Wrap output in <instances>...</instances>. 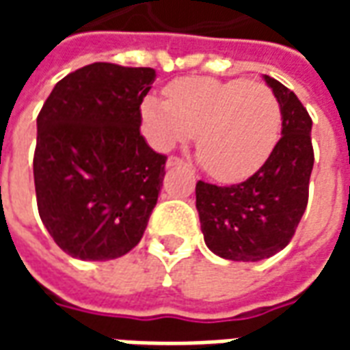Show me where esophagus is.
<instances>
[{
  "mask_svg": "<svg viewBox=\"0 0 350 350\" xmlns=\"http://www.w3.org/2000/svg\"><path fill=\"white\" fill-rule=\"evenodd\" d=\"M185 165V161L180 159V157H176V155H170L167 159V168H172V167H182Z\"/></svg>",
  "mask_w": 350,
  "mask_h": 350,
  "instance_id": "esophagus-1",
  "label": "esophagus"
}]
</instances>
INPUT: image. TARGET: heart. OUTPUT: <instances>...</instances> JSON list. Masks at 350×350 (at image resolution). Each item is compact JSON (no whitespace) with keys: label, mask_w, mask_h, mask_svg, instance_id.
I'll return each instance as SVG.
<instances>
[{"label":"heart","mask_w":350,"mask_h":350,"mask_svg":"<svg viewBox=\"0 0 350 350\" xmlns=\"http://www.w3.org/2000/svg\"><path fill=\"white\" fill-rule=\"evenodd\" d=\"M165 95L167 103L150 95L140 105L146 138L167 152L195 135L198 159L219 182L247 180L278 146L281 105L260 82L189 77Z\"/></svg>","instance_id":"heart-1"}]
</instances>
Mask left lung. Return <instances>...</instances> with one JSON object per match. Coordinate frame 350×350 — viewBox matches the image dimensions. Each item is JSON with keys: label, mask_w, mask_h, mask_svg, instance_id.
<instances>
[{"label": "left lung", "mask_w": 350, "mask_h": 350, "mask_svg": "<svg viewBox=\"0 0 350 350\" xmlns=\"http://www.w3.org/2000/svg\"><path fill=\"white\" fill-rule=\"evenodd\" d=\"M281 105V135L270 159L245 182L197 183V210L206 245L227 260L257 262L285 250L306 212L313 170L311 118L300 99L264 75Z\"/></svg>", "instance_id": "1"}]
</instances>
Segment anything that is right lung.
I'll return each mask as SVG.
<instances>
[{
	"mask_svg": "<svg viewBox=\"0 0 350 350\" xmlns=\"http://www.w3.org/2000/svg\"><path fill=\"white\" fill-rule=\"evenodd\" d=\"M153 80L152 67L86 65L57 82L37 116V208L71 257L118 258L144 234L167 163L140 135Z\"/></svg>",
	"mask_w": 350,
	"mask_h": 350,
	"instance_id": "right-lung-1",
	"label": "right lung"
}]
</instances>
